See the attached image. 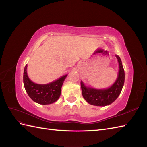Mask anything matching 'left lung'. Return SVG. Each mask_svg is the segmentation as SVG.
Here are the masks:
<instances>
[{
  "instance_id": "1",
  "label": "left lung",
  "mask_w": 147,
  "mask_h": 147,
  "mask_svg": "<svg viewBox=\"0 0 147 147\" xmlns=\"http://www.w3.org/2000/svg\"><path fill=\"white\" fill-rule=\"evenodd\" d=\"M116 56L119 66L118 77L110 88L106 90H96L86 87L81 82L83 97L89 104L97 106L107 105L116 100L121 93L124 83V71L119 57Z\"/></svg>"
}]
</instances>
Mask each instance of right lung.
Segmentation results:
<instances>
[{"label":"right lung","instance_id":"right-lung-1","mask_svg":"<svg viewBox=\"0 0 147 147\" xmlns=\"http://www.w3.org/2000/svg\"><path fill=\"white\" fill-rule=\"evenodd\" d=\"M26 70L27 65L24 70L23 82L25 90L31 99L38 104L46 105L52 104L59 99L61 88L67 75L49 84H39L30 80Z\"/></svg>","mask_w":147,"mask_h":147}]
</instances>
